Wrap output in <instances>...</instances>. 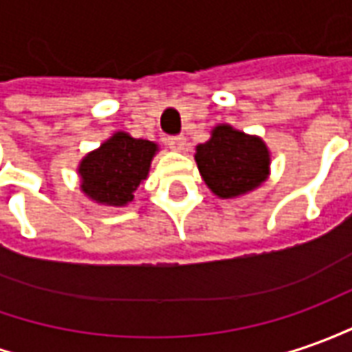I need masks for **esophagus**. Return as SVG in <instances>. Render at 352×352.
<instances>
[{"instance_id":"obj_1","label":"esophagus","mask_w":352,"mask_h":352,"mask_svg":"<svg viewBox=\"0 0 352 352\" xmlns=\"http://www.w3.org/2000/svg\"><path fill=\"white\" fill-rule=\"evenodd\" d=\"M167 144H169V148H171V150H177V152H181V150H185L186 138L183 135L169 136V138H167Z\"/></svg>"}]
</instances>
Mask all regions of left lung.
<instances>
[{
	"mask_svg": "<svg viewBox=\"0 0 352 352\" xmlns=\"http://www.w3.org/2000/svg\"><path fill=\"white\" fill-rule=\"evenodd\" d=\"M200 175L219 198H233L256 188L267 177L266 144L229 125L214 129L212 138L196 148Z\"/></svg>",
	"mask_w": 352,
	"mask_h": 352,
	"instance_id": "1",
	"label": "left lung"
}]
</instances>
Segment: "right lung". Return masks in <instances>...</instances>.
<instances>
[{"mask_svg": "<svg viewBox=\"0 0 352 352\" xmlns=\"http://www.w3.org/2000/svg\"><path fill=\"white\" fill-rule=\"evenodd\" d=\"M157 146L150 140L117 133L80 162L82 190L96 202L125 206L148 175Z\"/></svg>", "mask_w": 352, "mask_h": 352, "instance_id": "right-lung-1", "label": "right lung"}]
</instances>
